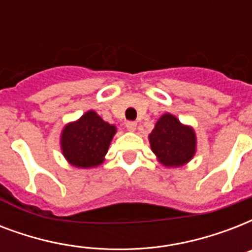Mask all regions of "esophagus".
Instances as JSON below:
<instances>
[{
	"label": "esophagus",
	"mask_w": 252,
	"mask_h": 252,
	"mask_svg": "<svg viewBox=\"0 0 252 252\" xmlns=\"http://www.w3.org/2000/svg\"><path fill=\"white\" fill-rule=\"evenodd\" d=\"M136 126H137V123H136V122H128V123H126V129L130 130V132H134V130H136Z\"/></svg>",
	"instance_id": "obj_1"
}]
</instances>
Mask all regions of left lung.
I'll use <instances>...</instances> for the list:
<instances>
[{"instance_id":"left-lung-1","label":"left lung","mask_w":252,"mask_h":252,"mask_svg":"<svg viewBox=\"0 0 252 252\" xmlns=\"http://www.w3.org/2000/svg\"><path fill=\"white\" fill-rule=\"evenodd\" d=\"M152 150L165 166H182L195 154L196 137L192 128L182 126L175 116L165 114L149 134Z\"/></svg>"}]
</instances>
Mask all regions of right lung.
Returning <instances> with one entry per match:
<instances>
[{
    "instance_id": "1",
    "label": "right lung",
    "mask_w": 252,
    "mask_h": 252,
    "mask_svg": "<svg viewBox=\"0 0 252 252\" xmlns=\"http://www.w3.org/2000/svg\"><path fill=\"white\" fill-rule=\"evenodd\" d=\"M116 128L89 111L76 123L68 124L61 134L65 158L77 167H93L103 162Z\"/></svg>"
}]
</instances>
